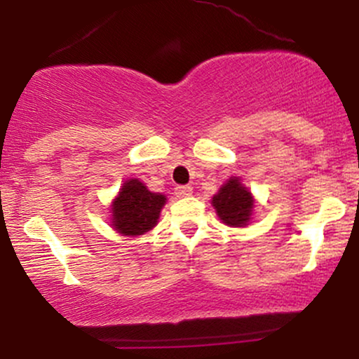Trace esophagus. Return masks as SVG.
I'll use <instances>...</instances> for the list:
<instances>
[{
	"instance_id": "esophagus-1",
	"label": "esophagus",
	"mask_w": 359,
	"mask_h": 359,
	"mask_svg": "<svg viewBox=\"0 0 359 359\" xmlns=\"http://www.w3.org/2000/svg\"><path fill=\"white\" fill-rule=\"evenodd\" d=\"M175 196L177 197L192 196V187H191V185H179V187H175Z\"/></svg>"
}]
</instances>
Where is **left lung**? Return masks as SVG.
I'll use <instances>...</instances> for the list:
<instances>
[{
  "label": "left lung",
  "instance_id": "obj_1",
  "mask_svg": "<svg viewBox=\"0 0 359 359\" xmlns=\"http://www.w3.org/2000/svg\"><path fill=\"white\" fill-rule=\"evenodd\" d=\"M217 217L231 228H245L253 219L255 197L240 177H231L221 185L211 199Z\"/></svg>",
  "mask_w": 359,
  "mask_h": 359
}]
</instances>
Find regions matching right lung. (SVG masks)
I'll return each mask as SVG.
<instances>
[{"instance_id": "obj_1", "label": "right lung", "mask_w": 359, "mask_h": 359, "mask_svg": "<svg viewBox=\"0 0 359 359\" xmlns=\"http://www.w3.org/2000/svg\"><path fill=\"white\" fill-rule=\"evenodd\" d=\"M167 197L148 191L138 179H128L111 203V228L123 236H140L154 229Z\"/></svg>"}]
</instances>
